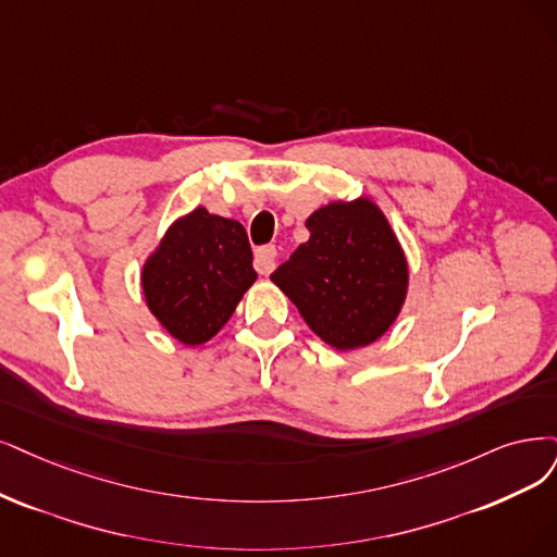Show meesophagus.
Returning <instances> with one entry per match:
<instances>
[{
	"label": "esophagus",
	"mask_w": 557,
	"mask_h": 557,
	"mask_svg": "<svg viewBox=\"0 0 557 557\" xmlns=\"http://www.w3.org/2000/svg\"><path fill=\"white\" fill-rule=\"evenodd\" d=\"M275 259H277V250L273 245H263L255 252V268L261 275H271L275 271Z\"/></svg>",
	"instance_id": "34e87169"
}]
</instances>
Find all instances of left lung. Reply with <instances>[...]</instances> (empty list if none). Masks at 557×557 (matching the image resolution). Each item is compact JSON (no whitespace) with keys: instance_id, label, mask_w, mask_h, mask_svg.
I'll return each mask as SVG.
<instances>
[{"instance_id":"1","label":"left lung","mask_w":557,"mask_h":557,"mask_svg":"<svg viewBox=\"0 0 557 557\" xmlns=\"http://www.w3.org/2000/svg\"><path fill=\"white\" fill-rule=\"evenodd\" d=\"M305 226L310 240L271 280L327 346L356 351L374 344L408 296V261L381 206L369 197L337 199Z\"/></svg>"}]
</instances>
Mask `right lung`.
Here are the masks:
<instances>
[{
    "instance_id": "obj_1",
    "label": "right lung",
    "mask_w": 557,
    "mask_h": 557,
    "mask_svg": "<svg viewBox=\"0 0 557 557\" xmlns=\"http://www.w3.org/2000/svg\"><path fill=\"white\" fill-rule=\"evenodd\" d=\"M156 321L183 346L213 339L257 282L243 224L197 206L176 218L141 265Z\"/></svg>"
}]
</instances>
